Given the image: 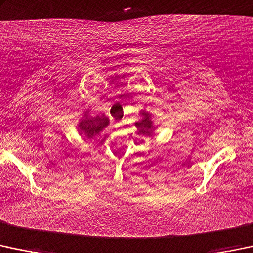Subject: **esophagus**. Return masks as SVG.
<instances>
[{
	"label": "esophagus",
	"instance_id": "esophagus-1",
	"mask_svg": "<svg viewBox=\"0 0 253 253\" xmlns=\"http://www.w3.org/2000/svg\"><path fill=\"white\" fill-rule=\"evenodd\" d=\"M120 125H121V124H119V126H120Z\"/></svg>",
	"mask_w": 253,
	"mask_h": 253
}]
</instances>
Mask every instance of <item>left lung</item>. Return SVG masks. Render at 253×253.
I'll return each mask as SVG.
<instances>
[{
  "label": "left lung",
  "mask_w": 253,
  "mask_h": 253,
  "mask_svg": "<svg viewBox=\"0 0 253 253\" xmlns=\"http://www.w3.org/2000/svg\"><path fill=\"white\" fill-rule=\"evenodd\" d=\"M140 115H142V119L139 121L135 122V127H137L138 132L143 135H148V137H153L154 132H155L156 126L154 125L153 120V114L150 111H148L147 109H143V110L139 111Z\"/></svg>",
  "instance_id": "obj_1"
}]
</instances>
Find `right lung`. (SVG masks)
<instances>
[{
  "instance_id": "1",
  "label": "right lung",
  "mask_w": 253,
  "mask_h": 253,
  "mask_svg": "<svg viewBox=\"0 0 253 253\" xmlns=\"http://www.w3.org/2000/svg\"><path fill=\"white\" fill-rule=\"evenodd\" d=\"M109 124H110V120L105 114L91 115L89 110H86L84 113V116L80 119L76 128H78L79 134L82 135L84 139L87 142V140L95 137L100 131H103L105 127H108Z\"/></svg>"
}]
</instances>
